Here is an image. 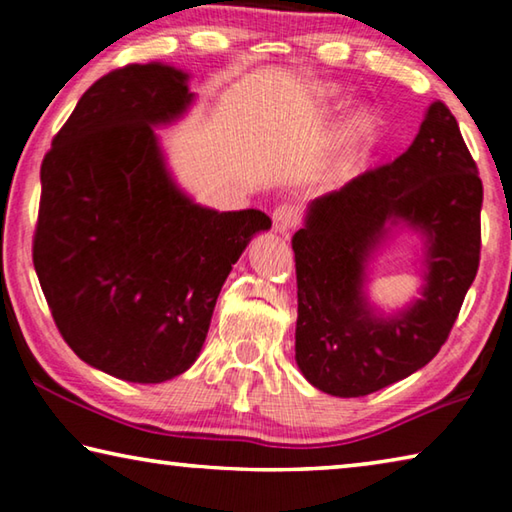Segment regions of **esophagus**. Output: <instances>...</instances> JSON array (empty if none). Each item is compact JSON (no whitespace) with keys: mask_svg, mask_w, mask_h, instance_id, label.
I'll return each instance as SVG.
<instances>
[{"mask_svg":"<svg viewBox=\"0 0 512 512\" xmlns=\"http://www.w3.org/2000/svg\"><path fill=\"white\" fill-rule=\"evenodd\" d=\"M300 221V212L298 207L293 205H277L273 212V230L277 235H287L291 228H296V223Z\"/></svg>","mask_w":512,"mask_h":512,"instance_id":"esophagus-1","label":"esophagus"}]
</instances>
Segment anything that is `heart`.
Listing matches in <instances>:
<instances>
[{
    "label": "heart",
    "mask_w": 512,
    "mask_h": 512,
    "mask_svg": "<svg viewBox=\"0 0 512 512\" xmlns=\"http://www.w3.org/2000/svg\"><path fill=\"white\" fill-rule=\"evenodd\" d=\"M341 94L339 85H325L320 90V99H336ZM379 128L377 112L372 108H357L343 121L339 135H336L332 158L327 162V176L339 178L345 176L354 164L361 160V155L368 151V146L375 140Z\"/></svg>",
    "instance_id": "b5f03b06"
}]
</instances>
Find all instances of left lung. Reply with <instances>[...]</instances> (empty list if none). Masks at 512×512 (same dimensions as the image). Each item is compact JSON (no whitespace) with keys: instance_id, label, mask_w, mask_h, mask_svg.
I'll return each instance as SVG.
<instances>
[{"instance_id":"8db88e82","label":"left lung","mask_w":512,"mask_h":512,"mask_svg":"<svg viewBox=\"0 0 512 512\" xmlns=\"http://www.w3.org/2000/svg\"><path fill=\"white\" fill-rule=\"evenodd\" d=\"M483 185L443 101L429 103L409 149L339 192L314 198L293 235L296 363L318 391L361 397L436 357L479 268ZM406 229L421 239L419 298L369 300L376 257Z\"/></svg>"}]
</instances>
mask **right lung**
Masks as SVG:
<instances>
[{
  "label": "right lung",
  "mask_w": 512,
  "mask_h": 512,
  "mask_svg": "<svg viewBox=\"0 0 512 512\" xmlns=\"http://www.w3.org/2000/svg\"><path fill=\"white\" fill-rule=\"evenodd\" d=\"M189 72L128 65L76 103L42 160L33 266L76 357L133 384L183 375L201 354L232 264L271 230L262 210L196 203L155 128L196 103Z\"/></svg>",
  "instance_id": "1"
}]
</instances>
